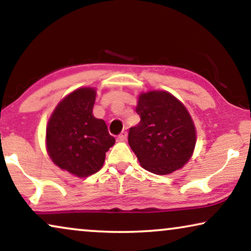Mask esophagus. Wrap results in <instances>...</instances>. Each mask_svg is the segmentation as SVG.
Segmentation results:
<instances>
[{
    "instance_id": "1",
    "label": "esophagus",
    "mask_w": 251,
    "mask_h": 251,
    "mask_svg": "<svg viewBox=\"0 0 251 251\" xmlns=\"http://www.w3.org/2000/svg\"><path fill=\"white\" fill-rule=\"evenodd\" d=\"M126 136H128V133H126V131H122L118 136V140H120V142H125V140L126 139Z\"/></svg>"
}]
</instances>
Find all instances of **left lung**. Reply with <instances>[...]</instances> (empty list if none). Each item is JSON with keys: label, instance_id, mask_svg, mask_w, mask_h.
<instances>
[{"label": "left lung", "instance_id": "obj_1", "mask_svg": "<svg viewBox=\"0 0 251 251\" xmlns=\"http://www.w3.org/2000/svg\"><path fill=\"white\" fill-rule=\"evenodd\" d=\"M140 122L129 130V145L140 166L168 175L180 169L193 154L197 132L190 113L167 91L140 94L136 107Z\"/></svg>", "mask_w": 251, "mask_h": 251}]
</instances>
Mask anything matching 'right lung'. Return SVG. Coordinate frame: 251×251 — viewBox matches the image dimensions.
<instances>
[{
	"label": "right lung",
	"instance_id": "obj_1",
	"mask_svg": "<svg viewBox=\"0 0 251 251\" xmlns=\"http://www.w3.org/2000/svg\"><path fill=\"white\" fill-rule=\"evenodd\" d=\"M94 88H80L66 96L47 126V151L60 169L76 177L100 170L106 152L115 143L104 120L96 119L92 108Z\"/></svg>",
	"mask_w": 251,
	"mask_h": 251
}]
</instances>
